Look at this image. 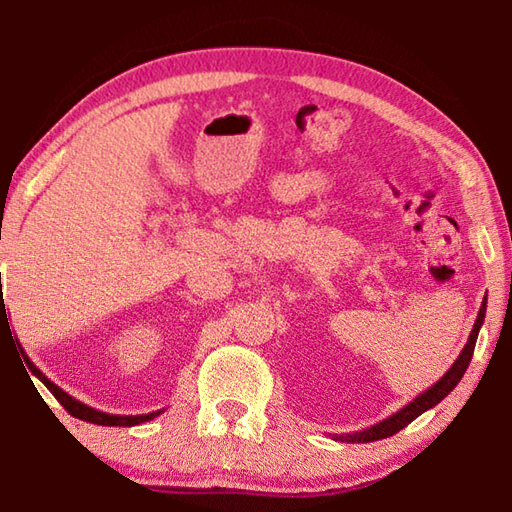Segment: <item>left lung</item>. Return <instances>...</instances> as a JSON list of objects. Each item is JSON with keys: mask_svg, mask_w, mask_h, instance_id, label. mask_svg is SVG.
Instances as JSON below:
<instances>
[{"mask_svg": "<svg viewBox=\"0 0 512 512\" xmlns=\"http://www.w3.org/2000/svg\"><path fill=\"white\" fill-rule=\"evenodd\" d=\"M485 300H488V298H485ZM485 300L481 302L479 316H476V320H474V327H472V332H470V339H467V343H465V348L461 350V354H458V359L452 363V368H449L445 375L436 381V384H433L431 388H427V391H424V393H420L413 402L406 404L404 409H400V411L393 413V415H388L386 420L372 424V427L363 429V431H357V433H343V436H339V433H336L334 440H339V443H372V440L388 438V436H393V433H397L400 429H404L406 424H411L424 411H429L438 402H443L445 397L454 391L458 381H461L467 366H470L472 354H474V345H476V336H479V329H481L483 318H485V307H488V302H485Z\"/></svg>", "mask_w": 512, "mask_h": 512, "instance_id": "8db88e82", "label": "left lung"}]
</instances>
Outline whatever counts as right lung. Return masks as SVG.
<instances>
[{"mask_svg": "<svg viewBox=\"0 0 512 512\" xmlns=\"http://www.w3.org/2000/svg\"><path fill=\"white\" fill-rule=\"evenodd\" d=\"M20 354L24 357V361H27V366L31 370V375H36L42 384H45L51 393H54L56 400L65 406V411L69 415H74V418L79 420H85V422H92V424H101V427H135V424H142V422H149L153 418H158V415L164 411H153V413H142V415H112V413H106V411H99V409H92V406L83 404L79 400H74L72 395L65 393L63 388L56 386L54 381L47 379L42 372L33 366V363L29 361L27 354H24V350H20Z\"/></svg>", "mask_w": 512, "mask_h": 512, "instance_id": "right-lung-1", "label": "right lung"}]
</instances>
